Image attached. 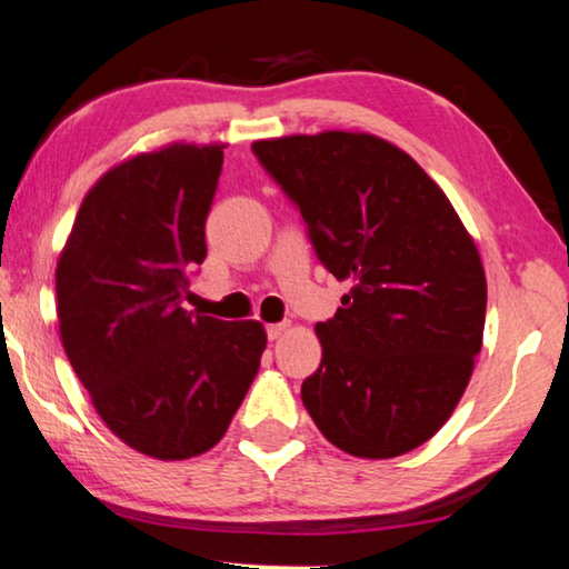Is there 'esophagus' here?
<instances>
[{"label":"esophagus","instance_id":"esophagus-1","mask_svg":"<svg viewBox=\"0 0 569 569\" xmlns=\"http://www.w3.org/2000/svg\"><path fill=\"white\" fill-rule=\"evenodd\" d=\"M287 328H290V322H272V325H267V338L269 340H277L279 335H282Z\"/></svg>","mask_w":569,"mask_h":569}]
</instances>
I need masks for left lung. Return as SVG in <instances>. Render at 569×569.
<instances>
[{
    "mask_svg": "<svg viewBox=\"0 0 569 569\" xmlns=\"http://www.w3.org/2000/svg\"><path fill=\"white\" fill-rule=\"evenodd\" d=\"M300 209L330 274L352 284L318 322L322 362L302 403L325 439L393 459L449 421L487 318V277L451 201L411 156L370 133L251 143Z\"/></svg>",
    "mask_w": 569,
    "mask_h": 569,
    "instance_id": "1",
    "label": "left lung"
}]
</instances>
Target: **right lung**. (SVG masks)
Returning a JSON list of instances; mask_svg holds the SVG:
<instances>
[{"mask_svg":"<svg viewBox=\"0 0 569 569\" xmlns=\"http://www.w3.org/2000/svg\"><path fill=\"white\" fill-rule=\"evenodd\" d=\"M223 143H171L118 163L82 199L58 259L62 348L106 426L161 461L227 433L267 348L262 322L183 310L207 257Z\"/></svg>","mask_w":569,"mask_h":569,"instance_id":"1","label":"right lung"}]
</instances>
